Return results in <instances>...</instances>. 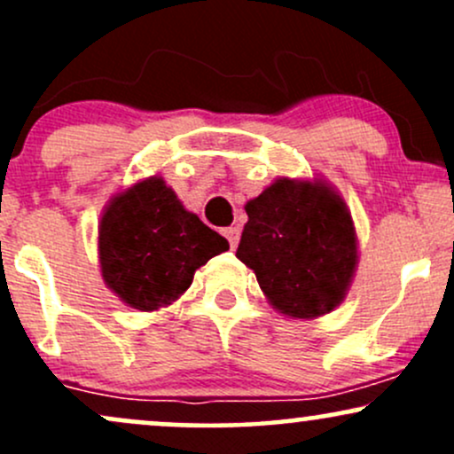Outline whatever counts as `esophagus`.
<instances>
[{"label":"esophagus","mask_w":454,"mask_h":454,"mask_svg":"<svg viewBox=\"0 0 454 454\" xmlns=\"http://www.w3.org/2000/svg\"><path fill=\"white\" fill-rule=\"evenodd\" d=\"M223 237H226V241L231 243V247L234 249L239 245V239H241V231H239L237 226H231V228H223Z\"/></svg>","instance_id":"1"}]
</instances>
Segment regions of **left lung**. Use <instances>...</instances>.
<instances>
[{
  "label": "left lung",
  "instance_id": "left-lung-1",
  "mask_svg": "<svg viewBox=\"0 0 454 454\" xmlns=\"http://www.w3.org/2000/svg\"><path fill=\"white\" fill-rule=\"evenodd\" d=\"M245 211L237 258L256 273L273 307L293 317L335 309L356 267L346 202L317 181L279 179Z\"/></svg>",
  "mask_w": 454,
  "mask_h": 454
}]
</instances>
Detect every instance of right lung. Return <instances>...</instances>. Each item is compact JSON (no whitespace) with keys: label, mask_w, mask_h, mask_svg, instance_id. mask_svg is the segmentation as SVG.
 Returning a JSON list of instances; mask_svg holds the SVG:
<instances>
[{"label":"right lung","mask_w":454,"mask_h":454,"mask_svg":"<svg viewBox=\"0 0 454 454\" xmlns=\"http://www.w3.org/2000/svg\"><path fill=\"white\" fill-rule=\"evenodd\" d=\"M98 247L108 288L134 309L153 311L184 294L196 269L226 252L228 241L151 176L113 198Z\"/></svg>","instance_id":"1"}]
</instances>
